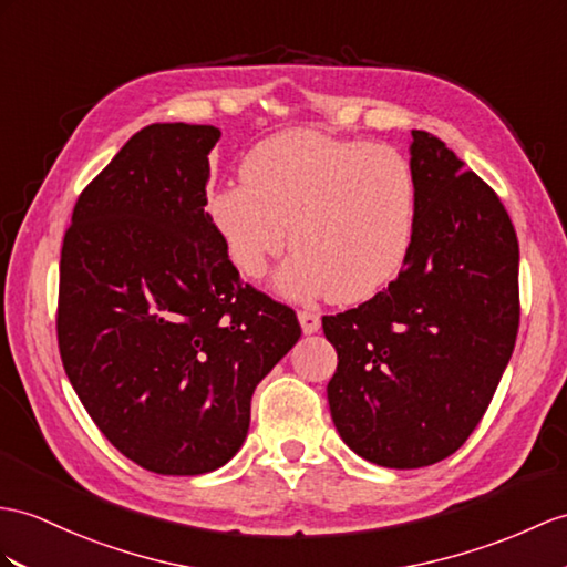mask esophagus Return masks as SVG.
<instances>
[{"mask_svg": "<svg viewBox=\"0 0 567 567\" xmlns=\"http://www.w3.org/2000/svg\"><path fill=\"white\" fill-rule=\"evenodd\" d=\"M298 320H300V327H302V331H306V334H315V331L322 327L320 315L312 312V310H300Z\"/></svg>", "mask_w": 567, "mask_h": 567, "instance_id": "obj_1", "label": "esophagus"}]
</instances>
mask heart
Listing matches in <instances>:
<instances>
[{"label":"heart","mask_w":567,"mask_h":567,"mask_svg":"<svg viewBox=\"0 0 567 567\" xmlns=\"http://www.w3.org/2000/svg\"><path fill=\"white\" fill-rule=\"evenodd\" d=\"M233 265L250 279L288 245L276 274L293 300L327 296L361 302L409 265L419 228V177L392 146L291 130L259 142L243 163V183L206 204Z\"/></svg>","instance_id":"1"}]
</instances>
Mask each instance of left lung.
Segmentation results:
<instances>
[{
	"label": "left lung",
	"mask_w": 567,
	"mask_h": 567,
	"mask_svg": "<svg viewBox=\"0 0 567 567\" xmlns=\"http://www.w3.org/2000/svg\"><path fill=\"white\" fill-rule=\"evenodd\" d=\"M419 228L396 279L322 317L339 365L331 421L363 460L419 468L457 452L486 413L519 329V243L498 195L413 130Z\"/></svg>",
	"instance_id": "obj_1"
}]
</instances>
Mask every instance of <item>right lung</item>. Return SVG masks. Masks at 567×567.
<instances>
[{"mask_svg": "<svg viewBox=\"0 0 567 567\" xmlns=\"http://www.w3.org/2000/svg\"><path fill=\"white\" fill-rule=\"evenodd\" d=\"M212 124L136 132L81 192L60 259L62 365L93 423L156 474L224 466L296 310L243 284L206 206Z\"/></svg>", "mask_w": 567, "mask_h": 567, "instance_id": "obj_1", "label": "right lung"}]
</instances>
